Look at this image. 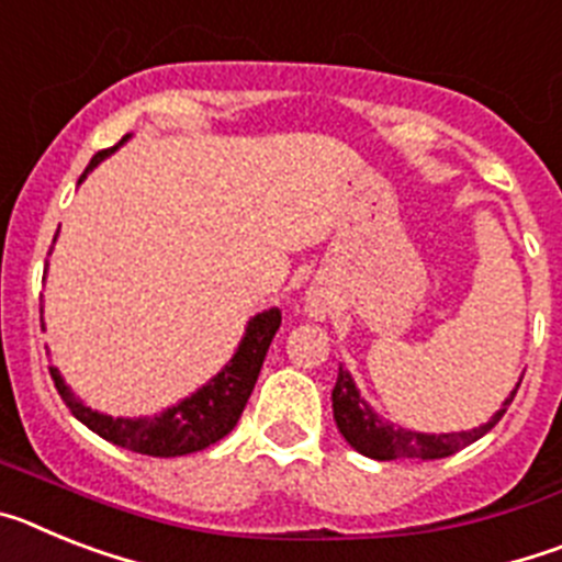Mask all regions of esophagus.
<instances>
[{
  "instance_id": "obj_1",
  "label": "esophagus",
  "mask_w": 562,
  "mask_h": 562,
  "mask_svg": "<svg viewBox=\"0 0 562 562\" xmlns=\"http://www.w3.org/2000/svg\"><path fill=\"white\" fill-rule=\"evenodd\" d=\"M312 310H315V312H317V306H315V304H312Z\"/></svg>"
}]
</instances>
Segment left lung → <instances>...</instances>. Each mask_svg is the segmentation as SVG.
I'll list each match as a JSON object with an SVG mask.
<instances>
[{
  "label": "left lung",
  "instance_id": "obj_1",
  "mask_svg": "<svg viewBox=\"0 0 562 562\" xmlns=\"http://www.w3.org/2000/svg\"><path fill=\"white\" fill-rule=\"evenodd\" d=\"M524 380V376H520ZM520 380L515 385V391L504 400L501 411H495V416L486 425L473 430H461V434H416V430L394 428L391 422H385L382 416H376L374 411L366 405V400L357 391L351 374L340 366L337 371V382L331 389V408H335V422L337 430L342 434V439L349 441L357 453L369 456L376 461H394V459H445V456L459 453L461 448L473 445L475 439H481L484 434L495 428L501 422V416L506 414V408L513 405L515 394L520 389Z\"/></svg>",
  "mask_w": 562,
  "mask_h": 562
}]
</instances>
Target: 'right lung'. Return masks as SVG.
I'll return each mask as SVG.
<instances>
[{
	"mask_svg": "<svg viewBox=\"0 0 562 562\" xmlns=\"http://www.w3.org/2000/svg\"><path fill=\"white\" fill-rule=\"evenodd\" d=\"M126 137H123V140H126ZM114 148L98 151L95 157H92V162L87 166V171L81 173V180L103 160V157H109ZM278 326H281V310L272 306V310L258 312L250 324H247L245 337L238 342V351L233 355V360L227 362L225 369L213 376L207 385H202L196 394L177 402L173 408L162 411V414L157 416H140V419H123V416H117V419H114V416L98 414V411L87 408L81 400H76V394L67 389V382L58 374L56 366H49V374H53V382H56L64 405H67V408L72 411V416H76L78 422H83L89 430H95L101 439L112 441L117 448L132 450V453L157 456V459L188 456L196 453V450L211 448V445L225 439V436L236 428L238 416H241L252 389H256L258 371L265 366L267 349H270Z\"/></svg>",
	"mask_w": 562,
	"mask_h": 562,
	"instance_id": "add662e5",
	"label": "right lung"
}]
</instances>
